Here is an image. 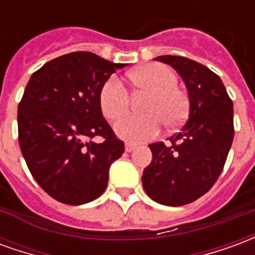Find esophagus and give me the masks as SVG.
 Returning <instances> with one entry per match:
<instances>
[{
    "mask_svg": "<svg viewBox=\"0 0 255 255\" xmlns=\"http://www.w3.org/2000/svg\"><path fill=\"white\" fill-rule=\"evenodd\" d=\"M135 149H136V144L126 143V151H127V153H131V151H133Z\"/></svg>",
    "mask_w": 255,
    "mask_h": 255,
    "instance_id": "esophagus-1",
    "label": "esophagus"
}]
</instances>
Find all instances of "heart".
<instances>
[{
    "label": "heart",
    "mask_w": 255,
    "mask_h": 255,
    "mask_svg": "<svg viewBox=\"0 0 255 255\" xmlns=\"http://www.w3.org/2000/svg\"><path fill=\"white\" fill-rule=\"evenodd\" d=\"M128 79L135 89L150 93L144 104L146 115L126 116L115 124V132L124 140L139 143L149 140L160 132L162 123L176 127L188 115V98L184 91L177 89V76L168 65L150 63L128 73ZM100 105L108 120H116L127 113L129 95L123 83L112 76L102 86Z\"/></svg>",
    "instance_id": "heart-1"
}]
</instances>
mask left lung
<instances>
[{
	"label": "left lung",
	"instance_id": "1",
	"mask_svg": "<svg viewBox=\"0 0 255 255\" xmlns=\"http://www.w3.org/2000/svg\"><path fill=\"white\" fill-rule=\"evenodd\" d=\"M186 84L188 120L180 132L150 144L153 160L142 175V184L153 201L182 206L202 197L224 168L234 140V105L221 79L208 67L180 56H160Z\"/></svg>",
	"mask_w": 255,
	"mask_h": 255
}]
</instances>
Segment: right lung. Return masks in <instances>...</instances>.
<instances>
[{
    "label": "right lung",
    "instance_id": "obj_1",
    "mask_svg": "<svg viewBox=\"0 0 255 255\" xmlns=\"http://www.w3.org/2000/svg\"><path fill=\"white\" fill-rule=\"evenodd\" d=\"M127 67L73 52L31 75L17 108L21 154L36 183L58 202L83 205L105 191L109 168L124 153L100 105L112 73ZM102 136L97 144L88 139Z\"/></svg>",
    "mask_w": 255,
    "mask_h": 255
}]
</instances>
